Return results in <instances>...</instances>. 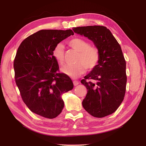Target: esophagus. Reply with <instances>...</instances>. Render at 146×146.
Listing matches in <instances>:
<instances>
[{
	"mask_svg": "<svg viewBox=\"0 0 146 146\" xmlns=\"http://www.w3.org/2000/svg\"><path fill=\"white\" fill-rule=\"evenodd\" d=\"M73 83H74V86H77L79 84V82H78L77 80H74V81H73Z\"/></svg>",
	"mask_w": 146,
	"mask_h": 146,
	"instance_id": "34e87169",
	"label": "esophagus"
}]
</instances>
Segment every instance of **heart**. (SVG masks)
<instances>
[{
  "instance_id": "heart-1",
  "label": "heart",
  "mask_w": 146,
  "mask_h": 146,
  "mask_svg": "<svg viewBox=\"0 0 146 146\" xmlns=\"http://www.w3.org/2000/svg\"><path fill=\"white\" fill-rule=\"evenodd\" d=\"M68 44L74 50L78 52L76 60V64L66 65L61 68V71L66 76L76 78L85 72V69L92 70L98 65L100 60V53L98 48L90 46L85 39L75 38L69 41ZM52 54L57 62L63 64L65 60L64 47L59 43L54 47Z\"/></svg>"
}]
</instances>
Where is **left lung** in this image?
I'll use <instances>...</instances> for the list:
<instances>
[{
	"label": "left lung",
	"mask_w": 146,
	"mask_h": 146,
	"mask_svg": "<svg viewBox=\"0 0 146 146\" xmlns=\"http://www.w3.org/2000/svg\"><path fill=\"white\" fill-rule=\"evenodd\" d=\"M72 30L93 41L100 53L98 65L81 80L88 90L83 107L96 117L110 115L120 106L126 91V61L121 46L104 26L78 27Z\"/></svg>",
	"instance_id": "left-lung-1"
}]
</instances>
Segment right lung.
Returning a JSON list of instances; mask_svg holds the SVG:
<instances>
[{
  "mask_svg": "<svg viewBox=\"0 0 146 146\" xmlns=\"http://www.w3.org/2000/svg\"><path fill=\"white\" fill-rule=\"evenodd\" d=\"M73 35L72 30H42L21 42L14 60L15 78L21 98L33 113L48 119L62 111L61 96L72 90L71 79L59 73L54 47Z\"/></svg>",
  "mask_w": 146,
  "mask_h": 146,
  "instance_id": "right-lung-1",
  "label": "right lung"
}]
</instances>
